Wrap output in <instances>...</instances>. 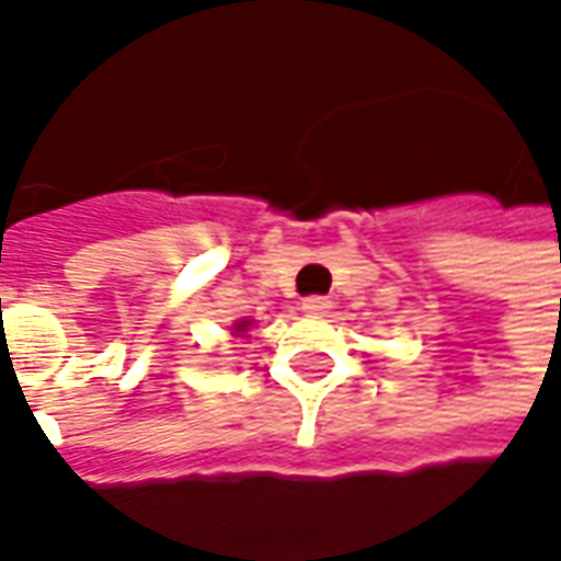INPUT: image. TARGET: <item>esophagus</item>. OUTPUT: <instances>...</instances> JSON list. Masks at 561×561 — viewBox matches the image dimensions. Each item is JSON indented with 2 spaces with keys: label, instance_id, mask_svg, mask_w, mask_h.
Segmentation results:
<instances>
[{
  "label": "esophagus",
  "instance_id": "1",
  "mask_svg": "<svg viewBox=\"0 0 561 561\" xmlns=\"http://www.w3.org/2000/svg\"><path fill=\"white\" fill-rule=\"evenodd\" d=\"M330 297H306L304 304H300V309H304L306 316H324V312H330Z\"/></svg>",
  "mask_w": 561,
  "mask_h": 561
}]
</instances>
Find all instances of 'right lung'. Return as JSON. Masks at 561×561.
I'll return each mask as SVG.
<instances>
[{
  "label": "right lung",
  "mask_w": 561,
  "mask_h": 561,
  "mask_svg": "<svg viewBox=\"0 0 561 561\" xmlns=\"http://www.w3.org/2000/svg\"><path fill=\"white\" fill-rule=\"evenodd\" d=\"M245 328V324H237V330H243Z\"/></svg>",
  "instance_id": "add662e5"
}]
</instances>
